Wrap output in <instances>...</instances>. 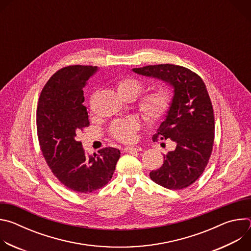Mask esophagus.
I'll return each instance as SVG.
<instances>
[{"mask_svg":"<svg viewBox=\"0 0 251 251\" xmlns=\"http://www.w3.org/2000/svg\"><path fill=\"white\" fill-rule=\"evenodd\" d=\"M142 151V148L140 146H130L124 148V152H140Z\"/></svg>","mask_w":251,"mask_h":251,"instance_id":"1","label":"esophagus"}]
</instances>
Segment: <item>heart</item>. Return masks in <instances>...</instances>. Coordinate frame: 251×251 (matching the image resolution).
Masks as SVG:
<instances>
[{
  "instance_id": "b5f03b06",
  "label": "heart",
  "mask_w": 251,
  "mask_h": 251,
  "mask_svg": "<svg viewBox=\"0 0 251 251\" xmlns=\"http://www.w3.org/2000/svg\"><path fill=\"white\" fill-rule=\"evenodd\" d=\"M116 89L124 100H133L141 94L144 89V85L136 78H124L116 83ZM172 101V91L167 87H159L141 98L139 101V110L147 120L157 122L167 115L171 108ZM138 129L139 122L129 118L112 123L110 133L116 140L129 143L135 140Z\"/></svg>"
}]
</instances>
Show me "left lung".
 <instances>
[{
	"instance_id": "obj_1",
	"label": "left lung",
	"mask_w": 251,
	"mask_h": 251,
	"mask_svg": "<svg viewBox=\"0 0 251 251\" xmlns=\"http://www.w3.org/2000/svg\"><path fill=\"white\" fill-rule=\"evenodd\" d=\"M133 71L174 88L171 108L153 141L171 139L176 148L164 155L162 167L152 171L150 177L169 190L185 189L201 176L213 146L214 116L205 84L194 71L180 65H147Z\"/></svg>"
}]
</instances>
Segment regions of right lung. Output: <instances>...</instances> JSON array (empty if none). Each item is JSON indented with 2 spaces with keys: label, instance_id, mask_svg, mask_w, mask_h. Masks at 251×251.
<instances>
[{
  "label": "right lung",
  "instance_id": "right-lung-1",
  "mask_svg": "<svg viewBox=\"0 0 251 251\" xmlns=\"http://www.w3.org/2000/svg\"><path fill=\"white\" fill-rule=\"evenodd\" d=\"M97 70L69 65L49 79L39 98L37 131L45 160L57 180L71 191L92 193L108 184L120 151L108 147L86 154L76 135L89 126L83 87Z\"/></svg>",
  "mask_w": 251,
  "mask_h": 251
}]
</instances>
